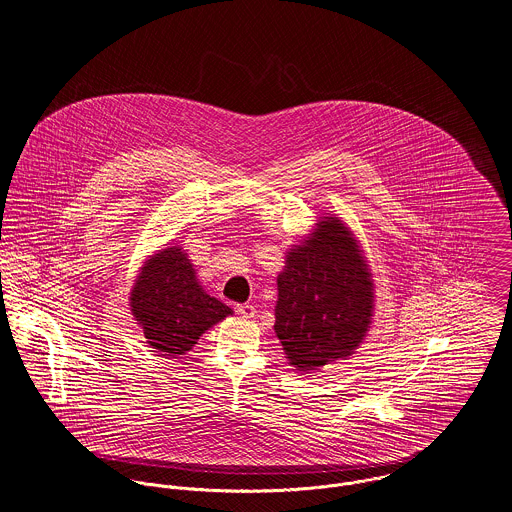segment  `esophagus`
<instances>
[{"mask_svg": "<svg viewBox=\"0 0 512 512\" xmlns=\"http://www.w3.org/2000/svg\"><path fill=\"white\" fill-rule=\"evenodd\" d=\"M236 313L250 319V317L256 315V307L252 303H240V305H236Z\"/></svg>", "mask_w": 512, "mask_h": 512, "instance_id": "esophagus-1", "label": "esophagus"}]
</instances>
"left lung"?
<instances>
[{"mask_svg":"<svg viewBox=\"0 0 512 512\" xmlns=\"http://www.w3.org/2000/svg\"><path fill=\"white\" fill-rule=\"evenodd\" d=\"M288 252L278 276L276 335L297 370L349 357L372 317V282L349 228L327 217Z\"/></svg>","mask_w":512,"mask_h":512,"instance_id":"8db88e82","label":"left lung"}]
</instances>
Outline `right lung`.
Here are the masks:
<instances>
[{
	"label": "right lung",
	"instance_id": "obj_1",
	"mask_svg": "<svg viewBox=\"0 0 512 512\" xmlns=\"http://www.w3.org/2000/svg\"><path fill=\"white\" fill-rule=\"evenodd\" d=\"M130 303L147 343L167 357L191 351L209 327L232 313L199 286L193 264L177 246L147 260Z\"/></svg>",
	"mask_w": 512,
	"mask_h": 512
}]
</instances>
